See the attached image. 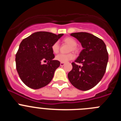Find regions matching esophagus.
I'll list each match as a JSON object with an SVG mask.
<instances>
[{
    "mask_svg": "<svg viewBox=\"0 0 121 121\" xmlns=\"http://www.w3.org/2000/svg\"><path fill=\"white\" fill-rule=\"evenodd\" d=\"M65 63H63V62H60V65L61 66V67H63L64 65H65Z\"/></svg>",
    "mask_w": 121,
    "mask_h": 121,
    "instance_id": "esophagus-1",
    "label": "esophagus"
}]
</instances>
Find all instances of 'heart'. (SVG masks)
I'll list each match as a JSON object with an SVG mask.
<instances>
[{"label": "heart", "instance_id": "1", "mask_svg": "<svg viewBox=\"0 0 121 121\" xmlns=\"http://www.w3.org/2000/svg\"><path fill=\"white\" fill-rule=\"evenodd\" d=\"M64 42L65 43H68V45H70L71 46L70 50V51H77V48H76V45H77V42L76 40L72 37H65L64 39ZM51 50L53 53L56 54L59 51V44L58 42H56L52 45L51 46ZM74 54L72 53H69V54H59L56 56L55 59L56 60H57L58 61L60 62L63 63H66L68 62L70 60H72L74 58Z\"/></svg>", "mask_w": 121, "mask_h": 121}]
</instances>
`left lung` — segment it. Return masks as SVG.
<instances>
[{
	"instance_id": "obj_1",
	"label": "left lung",
	"mask_w": 121,
	"mask_h": 121,
	"mask_svg": "<svg viewBox=\"0 0 121 121\" xmlns=\"http://www.w3.org/2000/svg\"><path fill=\"white\" fill-rule=\"evenodd\" d=\"M71 36L80 42L83 50L73 62L68 73V79L78 89L86 91L93 88L102 79L106 71L108 54L102 39L85 32L71 33ZM76 63H82L81 67Z\"/></svg>"
}]
</instances>
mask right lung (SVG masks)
Segmentation results:
<instances>
[{
  "label": "right lung",
  "instance_id": "right-lung-1",
  "mask_svg": "<svg viewBox=\"0 0 121 121\" xmlns=\"http://www.w3.org/2000/svg\"><path fill=\"white\" fill-rule=\"evenodd\" d=\"M63 35L36 32L21 42L16 54V64L19 77L26 86L39 89L51 82L60 65L59 61L53 60L51 46ZM42 61L48 62L42 64Z\"/></svg>",
  "mask_w": 121,
  "mask_h": 121
}]
</instances>
